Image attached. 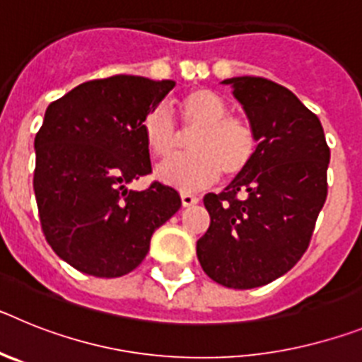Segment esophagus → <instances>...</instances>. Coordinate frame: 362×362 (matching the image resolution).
<instances>
[{
    "label": "esophagus",
    "instance_id": "34e87169",
    "mask_svg": "<svg viewBox=\"0 0 362 362\" xmlns=\"http://www.w3.org/2000/svg\"><path fill=\"white\" fill-rule=\"evenodd\" d=\"M181 203H183V206H192V204L199 203V197H196L194 194H188V192H183L181 194Z\"/></svg>",
    "mask_w": 362,
    "mask_h": 362
}]
</instances>
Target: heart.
Masks as SVG:
<instances>
[{"label": "heart", "mask_w": 362, "mask_h": 362, "mask_svg": "<svg viewBox=\"0 0 362 362\" xmlns=\"http://www.w3.org/2000/svg\"><path fill=\"white\" fill-rule=\"evenodd\" d=\"M187 132L194 134L188 148L192 153L174 156L156 168L165 185L179 190H197L212 185L219 174L232 179L248 168L257 148V137L248 121L228 116L230 107L217 92L194 88L177 103ZM145 145L158 158L175 150L179 130L166 107H156L143 117Z\"/></svg>", "instance_id": "b5f03b06"}]
</instances>
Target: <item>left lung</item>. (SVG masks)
<instances>
[{
	"label": "left lung",
	"instance_id": "obj_1",
	"mask_svg": "<svg viewBox=\"0 0 362 362\" xmlns=\"http://www.w3.org/2000/svg\"><path fill=\"white\" fill-rule=\"evenodd\" d=\"M232 86L257 137L252 163L221 194H206L210 226L197 241L204 274L248 290L284 276L308 248L326 201L330 148L319 117L288 88L239 76Z\"/></svg>",
	"mask_w": 362,
	"mask_h": 362
}]
</instances>
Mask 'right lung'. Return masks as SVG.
<instances>
[{"label":"right lung","mask_w":362,"mask_h":362,"mask_svg":"<svg viewBox=\"0 0 362 362\" xmlns=\"http://www.w3.org/2000/svg\"><path fill=\"white\" fill-rule=\"evenodd\" d=\"M172 79L112 76L78 85L49 105L34 139V194L45 239L94 277H121L148 254L152 233L181 206L170 187L129 183L152 172L143 117Z\"/></svg>","instance_id":"obj_1"}]
</instances>
